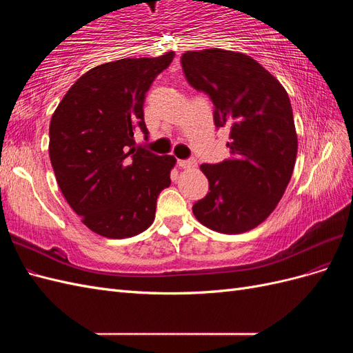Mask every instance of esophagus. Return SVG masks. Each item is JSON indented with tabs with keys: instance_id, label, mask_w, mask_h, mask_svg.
<instances>
[{
	"instance_id": "34e87169",
	"label": "esophagus",
	"mask_w": 353,
	"mask_h": 353,
	"mask_svg": "<svg viewBox=\"0 0 353 353\" xmlns=\"http://www.w3.org/2000/svg\"><path fill=\"white\" fill-rule=\"evenodd\" d=\"M196 160L190 159V160H178V166L183 168V169H193L196 168Z\"/></svg>"
}]
</instances>
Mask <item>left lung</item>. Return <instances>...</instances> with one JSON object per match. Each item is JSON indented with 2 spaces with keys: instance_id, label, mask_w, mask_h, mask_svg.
Wrapping results in <instances>:
<instances>
[{
  "instance_id": "left-lung-1",
  "label": "left lung",
  "mask_w": 353,
  "mask_h": 353,
  "mask_svg": "<svg viewBox=\"0 0 353 353\" xmlns=\"http://www.w3.org/2000/svg\"><path fill=\"white\" fill-rule=\"evenodd\" d=\"M181 63L191 87L215 105L216 128H230L231 157L200 166L209 193L194 203V216L222 234L250 231L274 212L293 174L297 134L290 99L279 79L239 51H187Z\"/></svg>"
}]
</instances>
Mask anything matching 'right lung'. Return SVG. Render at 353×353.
<instances>
[{"mask_svg":"<svg viewBox=\"0 0 353 353\" xmlns=\"http://www.w3.org/2000/svg\"><path fill=\"white\" fill-rule=\"evenodd\" d=\"M175 52L121 59L95 66L74 82L50 122L48 153L57 184L83 225L108 239L145 231L160 191L170 185L174 156L135 145L147 140L144 99Z\"/></svg>","mask_w":353,"mask_h":353,"instance_id":"right-lung-1","label":"right lung"}]
</instances>
